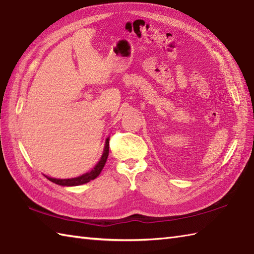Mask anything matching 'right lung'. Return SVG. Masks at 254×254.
I'll list each match as a JSON object with an SVG mask.
<instances>
[{
    "label": "right lung",
    "instance_id": "obj_1",
    "mask_svg": "<svg viewBox=\"0 0 254 254\" xmlns=\"http://www.w3.org/2000/svg\"><path fill=\"white\" fill-rule=\"evenodd\" d=\"M108 155H109V138L106 139L104 153H102V156H101L100 160L98 161V164H97L94 167V169H91L89 172H86V174L79 176V177H76V178H71V179H56V178H50L47 176L46 177L51 182L56 183V185H59V186H63V187H74V186L84 185V183H87L90 180H94L95 178L99 176V174L106 164Z\"/></svg>",
    "mask_w": 254,
    "mask_h": 254
}]
</instances>
